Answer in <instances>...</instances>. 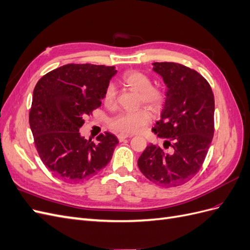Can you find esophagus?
<instances>
[{
    "mask_svg": "<svg viewBox=\"0 0 250 250\" xmlns=\"http://www.w3.org/2000/svg\"><path fill=\"white\" fill-rule=\"evenodd\" d=\"M131 137H132L131 134H125V133H120V134H118L119 141H123V140H125V139H127V138H131Z\"/></svg>",
    "mask_w": 250,
    "mask_h": 250,
    "instance_id": "esophagus-1",
    "label": "esophagus"
}]
</instances>
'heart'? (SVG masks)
Masks as SVG:
<instances>
[{"instance_id":"heart-1","label":"heart","mask_w":250,"mask_h":250,"mask_svg":"<svg viewBox=\"0 0 250 250\" xmlns=\"http://www.w3.org/2000/svg\"><path fill=\"white\" fill-rule=\"evenodd\" d=\"M122 82L126 86L140 93L139 104L146 105L154 111H158L166 101L165 90L160 86L152 85V79L148 74L141 71L126 72L122 76ZM117 89L113 84H108L103 95V102L107 107L115 106ZM152 116L147 108L128 110L111 119L110 126L122 133H138L150 124Z\"/></svg>"}]
</instances>
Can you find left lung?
<instances>
[{
	"label": "left lung",
	"instance_id": "left-lung-1",
	"mask_svg": "<svg viewBox=\"0 0 250 250\" xmlns=\"http://www.w3.org/2000/svg\"><path fill=\"white\" fill-rule=\"evenodd\" d=\"M153 71L167 85V98L152 131L171 152L150 144L138 166L152 183L177 187L192 179L206 160L214 137V94L204 77L184 64L154 62Z\"/></svg>",
	"mask_w": 250,
	"mask_h": 250
}]
</instances>
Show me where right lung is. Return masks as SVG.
Masks as SVG:
<instances>
[{"label":"right lung","instance_id":"1","mask_svg":"<svg viewBox=\"0 0 250 250\" xmlns=\"http://www.w3.org/2000/svg\"><path fill=\"white\" fill-rule=\"evenodd\" d=\"M115 66L69 63L39 80L29 112L35 148L43 165L64 181L88 179L106 167L118 145L108 131L85 140L79 129L86 116L101 106Z\"/></svg>","mask_w":250,"mask_h":250}]
</instances>
